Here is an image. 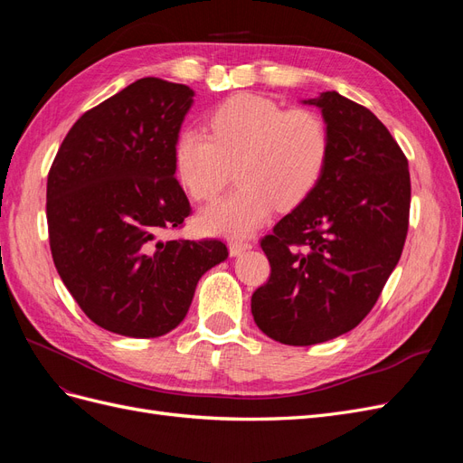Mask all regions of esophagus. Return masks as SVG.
<instances>
[{
    "label": "esophagus",
    "instance_id": "obj_1",
    "mask_svg": "<svg viewBox=\"0 0 463 463\" xmlns=\"http://www.w3.org/2000/svg\"><path fill=\"white\" fill-rule=\"evenodd\" d=\"M228 249H230V257H240L241 253H245V250L250 249V243H245V241H230Z\"/></svg>",
    "mask_w": 463,
    "mask_h": 463
}]
</instances>
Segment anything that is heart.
<instances>
[{
  "mask_svg": "<svg viewBox=\"0 0 463 463\" xmlns=\"http://www.w3.org/2000/svg\"><path fill=\"white\" fill-rule=\"evenodd\" d=\"M208 128L210 135L194 128L177 135L179 184L194 201H213L237 165L241 187L203 210L197 222L204 233H253L278 206L301 204L325 175L330 135L313 109H284L270 98L237 94L210 114Z\"/></svg>",
  "mask_w": 463,
  "mask_h": 463,
  "instance_id": "obj_1",
  "label": "heart"
}]
</instances>
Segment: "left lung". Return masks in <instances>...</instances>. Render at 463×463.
Instances as JSON below:
<instances>
[{
	"instance_id": "1",
	"label": "left lung",
	"mask_w": 463,
	"mask_h": 463,
	"mask_svg": "<svg viewBox=\"0 0 463 463\" xmlns=\"http://www.w3.org/2000/svg\"><path fill=\"white\" fill-rule=\"evenodd\" d=\"M317 106L330 135L317 189L266 235L270 279L250 298L257 326L286 345L354 330L396 269L408 235V160L371 109L335 90Z\"/></svg>"
}]
</instances>
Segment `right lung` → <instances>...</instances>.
Segmentation results:
<instances>
[{"label":"right lung","instance_id":"obj_1","mask_svg":"<svg viewBox=\"0 0 463 463\" xmlns=\"http://www.w3.org/2000/svg\"><path fill=\"white\" fill-rule=\"evenodd\" d=\"M193 96L156 77L131 82L77 119L48 174L55 269L94 325L119 335L174 330L201 276L228 259L218 240H160L191 213L174 145Z\"/></svg>","mask_w":463,"mask_h":463}]
</instances>
